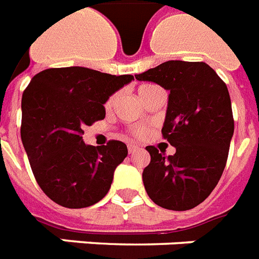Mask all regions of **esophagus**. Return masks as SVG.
I'll return each mask as SVG.
<instances>
[{
  "label": "esophagus",
  "mask_w": 259,
  "mask_h": 259,
  "mask_svg": "<svg viewBox=\"0 0 259 259\" xmlns=\"http://www.w3.org/2000/svg\"><path fill=\"white\" fill-rule=\"evenodd\" d=\"M140 148L138 146H135V144H128V152H130V154H135L136 151H139Z\"/></svg>",
  "instance_id": "1"
}]
</instances>
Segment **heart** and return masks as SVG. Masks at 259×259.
Wrapping results in <instances>:
<instances>
[{"mask_svg":"<svg viewBox=\"0 0 259 259\" xmlns=\"http://www.w3.org/2000/svg\"><path fill=\"white\" fill-rule=\"evenodd\" d=\"M150 87H151L150 84H142V85L138 87V94H139V96L142 97L143 94H144V92H146V91L148 90ZM115 100H116V95H112V96L109 97L108 100L105 101V109H107V111L112 108L113 104H115ZM144 134H146V130L142 127L132 130V135L138 136V138H142V136H144Z\"/></svg>","mask_w":259,"mask_h":259,"instance_id":"obj_1","label":"heart"}]
</instances>
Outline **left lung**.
Masks as SVG:
<instances>
[{
	"instance_id": "left-lung-1",
	"label": "left lung",
	"mask_w": 259,
	"mask_h": 259,
	"mask_svg": "<svg viewBox=\"0 0 259 259\" xmlns=\"http://www.w3.org/2000/svg\"><path fill=\"white\" fill-rule=\"evenodd\" d=\"M169 92L162 134L177 148L165 156L146 147L151 162L143 183L151 200L167 210L185 211L202 203L218 185L234 134L226 84L206 63L171 60L135 74Z\"/></svg>"
}]
</instances>
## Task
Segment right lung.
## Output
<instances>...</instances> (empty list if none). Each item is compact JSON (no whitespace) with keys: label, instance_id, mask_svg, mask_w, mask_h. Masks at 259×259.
<instances>
[{"label":"right lung","instance_id":"1","mask_svg":"<svg viewBox=\"0 0 259 259\" xmlns=\"http://www.w3.org/2000/svg\"><path fill=\"white\" fill-rule=\"evenodd\" d=\"M131 74L90 68H51L37 73L22 94L21 140L41 190L60 206L82 208L107 195L127 146L109 140L88 146L84 127L105 117V101Z\"/></svg>","mask_w":259,"mask_h":259}]
</instances>
